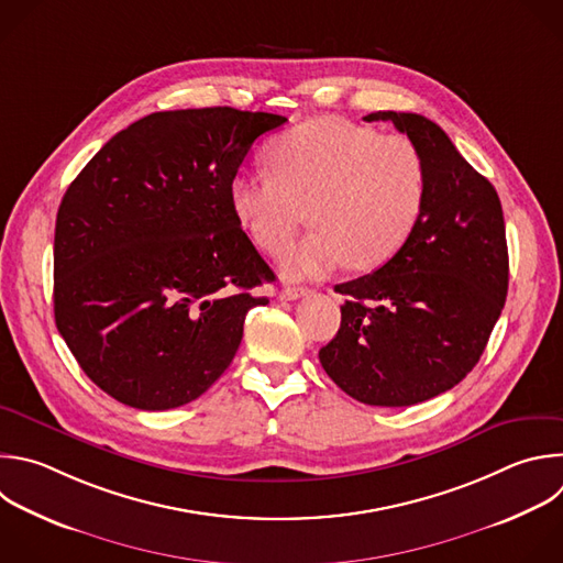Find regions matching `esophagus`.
<instances>
[{
    "label": "esophagus",
    "mask_w": 563,
    "mask_h": 563,
    "mask_svg": "<svg viewBox=\"0 0 563 563\" xmlns=\"http://www.w3.org/2000/svg\"><path fill=\"white\" fill-rule=\"evenodd\" d=\"M307 294H309L307 287H285V289L280 291V298H283V300H298V298H302V296H307Z\"/></svg>",
    "instance_id": "1"
}]
</instances>
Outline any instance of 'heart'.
Segmentation results:
<instances>
[{
  "mask_svg": "<svg viewBox=\"0 0 563 563\" xmlns=\"http://www.w3.org/2000/svg\"><path fill=\"white\" fill-rule=\"evenodd\" d=\"M269 172L232 178L230 203L265 252L278 254L296 239L305 210L307 241L280 267L291 278L324 276L349 265L371 272L389 263L411 239L429 187L420 147L402 134L320 117L305 121L267 147Z\"/></svg>",
  "mask_w": 563,
  "mask_h": 563,
  "instance_id": "1",
  "label": "heart"
}]
</instances>
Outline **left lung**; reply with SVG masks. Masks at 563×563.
I'll use <instances>...</instances> for the list:
<instances>
[{"instance_id": "1", "label": "left lung", "mask_w": 563, "mask_h": 563, "mask_svg": "<svg viewBox=\"0 0 563 563\" xmlns=\"http://www.w3.org/2000/svg\"><path fill=\"white\" fill-rule=\"evenodd\" d=\"M364 121H391L420 147L427 203L389 263L335 285L342 320L318 357L353 400L411 407L453 389L484 353L508 291L506 228L495 187L438 123L394 110Z\"/></svg>"}]
</instances>
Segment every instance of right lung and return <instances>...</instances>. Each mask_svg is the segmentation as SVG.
<instances>
[{"label": "right lung", "mask_w": 563, "mask_h": 563, "mask_svg": "<svg viewBox=\"0 0 563 563\" xmlns=\"http://www.w3.org/2000/svg\"><path fill=\"white\" fill-rule=\"evenodd\" d=\"M269 112H152L66 190L55 225V322L86 376L141 411L203 396L234 360L276 274L230 203Z\"/></svg>", "instance_id": "obj_1"}]
</instances>
